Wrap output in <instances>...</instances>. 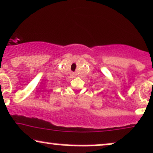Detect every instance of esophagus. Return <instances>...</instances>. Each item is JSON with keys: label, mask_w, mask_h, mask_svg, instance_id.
I'll return each mask as SVG.
<instances>
[{"label": "esophagus", "mask_w": 153, "mask_h": 153, "mask_svg": "<svg viewBox=\"0 0 153 153\" xmlns=\"http://www.w3.org/2000/svg\"><path fill=\"white\" fill-rule=\"evenodd\" d=\"M72 75H74V73H72Z\"/></svg>", "instance_id": "1"}]
</instances>
